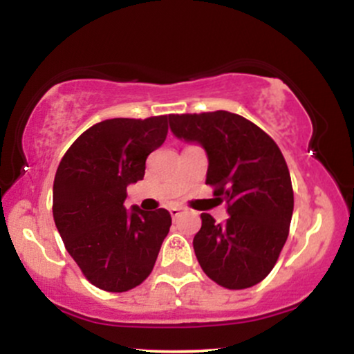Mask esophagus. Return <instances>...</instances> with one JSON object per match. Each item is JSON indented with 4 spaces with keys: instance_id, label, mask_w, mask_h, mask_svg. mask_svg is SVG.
<instances>
[{
    "instance_id": "1",
    "label": "esophagus",
    "mask_w": 354,
    "mask_h": 354,
    "mask_svg": "<svg viewBox=\"0 0 354 354\" xmlns=\"http://www.w3.org/2000/svg\"><path fill=\"white\" fill-rule=\"evenodd\" d=\"M169 213H171L173 218H178L180 214L183 213V208H178V206H173V208H169Z\"/></svg>"
}]
</instances>
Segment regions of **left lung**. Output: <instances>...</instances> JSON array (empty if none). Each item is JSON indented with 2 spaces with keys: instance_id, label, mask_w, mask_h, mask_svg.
I'll return each instance as SVG.
<instances>
[{
  "instance_id": "1",
  "label": "left lung",
  "mask_w": 354,
  "mask_h": 354,
  "mask_svg": "<svg viewBox=\"0 0 354 354\" xmlns=\"http://www.w3.org/2000/svg\"><path fill=\"white\" fill-rule=\"evenodd\" d=\"M169 126L174 136L205 148L206 185L228 205L225 225L201 214L193 239L198 263L219 286H254L278 261L293 216V186L281 149L259 126L223 109L169 115Z\"/></svg>"
}]
</instances>
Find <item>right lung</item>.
<instances>
[{"instance_id": "obj_1", "label": "right lung", "mask_w": 354, "mask_h": 354, "mask_svg": "<svg viewBox=\"0 0 354 354\" xmlns=\"http://www.w3.org/2000/svg\"><path fill=\"white\" fill-rule=\"evenodd\" d=\"M168 115L93 124L64 153L53 185V218L89 283L123 293L148 278L171 214L126 211V186L143 180L146 158L165 143Z\"/></svg>"}]
</instances>
